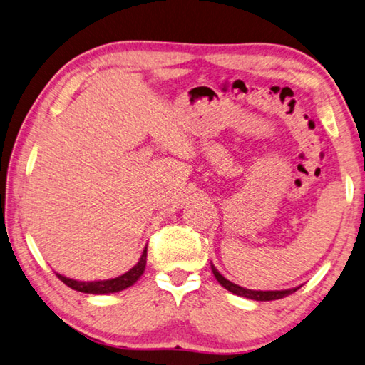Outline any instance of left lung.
I'll use <instances>...</instances> for the list:
<instances>
[{
	"mask_svg": "<svg viewBox=\"0 0 365 365\" xmlns=\"http://www.w3.org/2000/svg\"><path fill=\"white\" fill-rule=\"evenodd\" d=\"M212 273H214L215 279L222 284V286L230 290V292H233L240 297H246L250 298V300H257V302H269V300H279V298L287 297L290 294H294L295 289H287V290H250V289H244L241 286H237V284H233L228 279H225V277L218 273L217 268L212 264Z\"/></svg>",
	"mask_w": 365,
	"mask_h": 365,
	"instance_id": "8db88e82",
	"label": "left lung"
}]
</instances>
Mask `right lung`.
Here are the masks:
<instances>
[{
  "label": "right lung",
  "instance_id": "obj_1",
  "mask_svg": "<svg viewBox=\"0 0 365 365\" xmlns=\"http://www.w3.org/2000/svg\"><path fill=\"white\" fill-rule=\"evenodd\" d=\"M145 267H147V247L143 249V254L140 257V260L135 264L134 268H130L128 273H124L123 276H118L115 279H107V281H94V282H81V281H75L70 279V277H65L62 274H57L58 279H61L63 284H67L68 287L73 290H78V292H84V294H113L119 292V290H124L130 287L132 284H135L138 281V277L143 274Z\"/></svg>",
  "mask_w": 365,
  "mask_h": 365
}]
</instances>
